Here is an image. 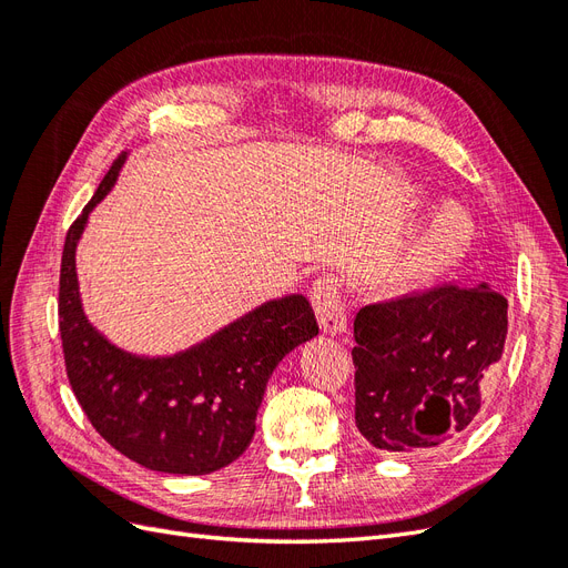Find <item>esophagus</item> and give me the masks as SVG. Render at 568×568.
<instances>
[{
	"label": "esophagus",
	"instance_id": "1",
	"mask_svg": "<svg viewBox=\"0 0 568 568\" xmlns=\"http://www.w3.org/2000/svg\"><path fill=\"white\" fill-rule=\"evenodd\" d=\"M311 301L315 305L320 329L329 336L346 332V303L334 277H317L311 288Z\"/></svg>",
	"mask_w": 568,
	"mask_h": 568
}]
</instances>
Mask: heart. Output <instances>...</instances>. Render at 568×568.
<instances>
[{
    "label": "heart",
    "mask_w": 568,
    "mask_h": 568,
    "mask_svg": "<svg viewBox=\"0 0 568 568\" xmlns=\"http://www.w3.org/2000/svg\"><path fill=\"white\" fill-rule=\"evenodd\" d=\"M474 220L457 205H440L409 236L398 263V280L409 286L436 282L462 263L474 244Z\"/></svg>",
    "instance_id": "heart-1"
}]
</instances>
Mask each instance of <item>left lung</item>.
<instances>
[{
	"label": "left lung",
	"mask_w": 568,
	"mask_h": 568,
	"mask_svg": "<svg viewBox=\"0 0 568 568\" xmlns=\"http://www.w3.org/2000/svg\"><path fill=\"white\" fill-rule=\"evenodd\" d=\"M355 424L374 448H438L480 409L500 363L507 298L488 282L367 305L353 322Z\"/></svg>",
	"instance_id": "obj_1"
}]
</instances>
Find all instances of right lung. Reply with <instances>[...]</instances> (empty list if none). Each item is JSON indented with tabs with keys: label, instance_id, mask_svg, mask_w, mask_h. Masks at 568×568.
I'll list each match as a JSON object with an SVG mask.
<instances>
[{
	"label": "right lung",
	"instance_id": "1",
	"mask_svg": "<svg viewBox=\"0 0 568 568\" xmlns=\"http://www.w3.org/2000/svg\"><path fill=\"white\" fill-rule=\"evenodd\" d=\"M123 163L109 170L65 236L59 326L68 379L84 415L118 453L151 471L213 474L244 455L272 372L317 336V320L303 294H291L173 355H136L101 334L82 307L75 253Z\"/></svg>",
	"mask_w": 568,
	"mask_h": 568
}]
</instances>
